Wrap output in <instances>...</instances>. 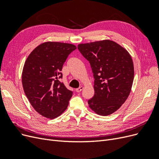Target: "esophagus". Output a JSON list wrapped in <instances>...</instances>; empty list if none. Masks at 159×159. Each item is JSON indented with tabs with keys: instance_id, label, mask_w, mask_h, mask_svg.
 Here are the masks:
<instances>
[{
	"instance_id": "obj_1",
	"label": "esophagus",
	"mask_w": 159,
	"mask_h": 159,
	"mask_svg": "<svg viewBox=\"0 0 159 159\" xmlns=\"http://www.w3.org/2000/svg\"><path fill=\"white\" fill-rule=\"evenodd\" d=\"M84 89V87L83 86H80V88H77V89H75V91L76 92H78V93H79V92H80V91Z\"/></svg>"
}]
</instances>
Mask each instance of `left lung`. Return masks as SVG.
Instances as JSON below:
<instances>
[{"label": "left lung", "mask_w": 159, "mask_h": 159, "mask_svg": "<svg viewBox=\"0 0 159 159\" xmlns=\"http://www.w3.org/2000/svg\"><path fill=\"white\" fill-rule=\"evenodd\" d=\"M78 48L92 69L94 95L89 108L99 115L113 113L131 92L134 66L128 51L114 41L103 40L80 44Z\"/></svg>", "instance_id": "left-lung-1"}]
</instances>
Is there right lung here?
Returning a JSON list of instances; mask_svg holds the SVG:
<instances>
[{
	"instance_id": "1",
	"label": "right lung",
	"mask_w": 159,
	"mask_h": 159,
	"mask_svg": "<svg viewBox=\"0 0 159 159\" xmlns=\"http://www.w3.org/2000/svg\"><path fill=\"white\" fill-rule=\"evenodd\" d=\"M77 47L59 42H46L34 49L23 67L22 83L33 108L42 116L56 118L68 107L73 92L57 80L67 57Z\"/></svg>"
}]
</instances>
